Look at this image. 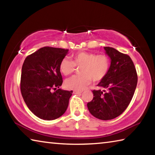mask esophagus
<instances>
[{"instance_id": "1", "label": "esophagus", "mask_w": 155, "mask_h": 155, "mask_svg": "<svg viewBox=\"0 0 155 155\" xmlns=\"http://www.w3.org/2000/svg\"><path fill=\"white\" fill-rule=\"evenodd\" d=\"M73 93L78 94H81V93H82V91H73Z\"/></svg>"}]
</instances>
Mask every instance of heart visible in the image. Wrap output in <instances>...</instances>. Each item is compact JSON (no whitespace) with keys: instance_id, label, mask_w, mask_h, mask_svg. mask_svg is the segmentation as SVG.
Instances as JSON below:
<instances>
[{"instance_id":"obj_1","label":"heart","mask_w":155,"mask_h":155,"mask_svg":"<svg viewBox=\"0 0 155 155\" xmlns=\"http://www.w3.org/2000/svg\"><path fill=\"white\" fill-rule=\"evenodd\" d=\"M76 66L81 67V75H75L65 81V85L69 90L82 91L91 81L98 83L103 80L111 67V60L106 54L80 52L72 56V60L65 57L59 64V70L65 76L74 72Z\"/></svg>"}]
</instances>
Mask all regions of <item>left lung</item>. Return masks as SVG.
<instances>
[{"label": "left lung", "mask_w": 155, "mask_h": 155, "mask_svg": "<svg viewBox=\"0 0 155 155\" xmlns=\"http://www.w3.org/2000/svg\"><path fill=\"white\" fill-rule=\"evenodd\" d=\"M111 59L106 77L97 86L103 90H93V100L87 103L91 114L108 120L121 115L130 104L137 83V74L130 57L111 47H104Z\"/></svg>", "instance_id": "8db88e82"}]
</instances>
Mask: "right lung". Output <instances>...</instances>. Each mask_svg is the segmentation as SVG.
Returning a JSON list of instances; mask_svg holds the SVG:
<instances>
[{"label":"right lung","instance_id":"add662e5","mask_svg":"<svg viewBox=\"0 0 155 155\" xmlns=\"http://www.w3.org/2000/svg\"><path fill=\"white\" fill-rule=\"evenodd\" d=\"M68 52V49L43 47L23 63L21 94L28 108L40 119L55 120L68 108L72 91L59 88L63 83L59 64Z\"/></svg>","mask_w":155,"mask_h":155}]
</instances>
